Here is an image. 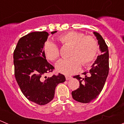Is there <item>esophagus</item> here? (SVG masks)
<instances>
[{"label":"esophagus","instance_id":"obj_1","mask_svg":"<svg viewBox=\"0 0 124 124\" xmlns=\"http://www.w3.org/2000/svg\"><path fill=\"white\" fill-rule=\"evenodd\" d=\"M65 78H66V80H70L71 78H72V77H71V76H66Z\"/></svg>","mask_w":124,"mask_h":124}]
</instances>
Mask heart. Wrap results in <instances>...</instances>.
Here are the masks:
<instances>
[{"mask_svg": "<svg viewBox=\"0 0 124 124\" xmlns=\"http://www.w3.org/2000/svg\"><path fill=\"white\" fill-rule=\"evenodd\" d=\"M63 46H70V58L59 60L56 64V69L60 73L71 75L80 70L81 64L86 66L92 62L98 51L97 41L91 36H85L79 32H68L57 37ZM44 53L50 61L59 57V49L54 42L47 41L44 45Z\"/></svg>", "mask_w": 124, "mask_h": 124, "instance_id": "1", "label": "heart"}]
</instances>
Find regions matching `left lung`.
I'll return each instance as SVG.
<instances>
[{"label":"left lung","instance_id":"left-lung-1","mask_svg":"<svg viewBox=\"0 0 124 124\" xmlns=\"http://www.w3.org/2000/svg\"><path fill=\"white\" fill-rule=\"evenodd\" d=\"M93 33L98 40L101 55L98 56L91 69L83 73L85 75L84 78L79 75L73 77L78 80L80 87L72 91V97L74 100L82 103L90 102L99 95L108 74V47L100 33L96 32Z\"/></svg>","mask_w":124,"mask_h":124}]
</instances>
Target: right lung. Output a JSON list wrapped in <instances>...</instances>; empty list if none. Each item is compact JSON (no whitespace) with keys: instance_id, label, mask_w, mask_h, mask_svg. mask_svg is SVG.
<instances>
[{"instance_id":"add662e5","label":"right lung","mask_w":124,"mask_h":124,"mask_svg":"<svg viewBox=\"0 0 124 124\" xmlns=\"http://www.w3.org/2000/svg\"><path fill=\"white\" fill-rule=\"evenodd\" d=\"M57 31L51 32L52 34ZM48 34L46 31L33 32L22 37L14 52L15 77L24 95L38 105L50 102L54 96L55 88L65 81L63 74L52 77L42 76L52 72L54 67L46 60L45 42Z\"/></svg>"}]
</instances>
